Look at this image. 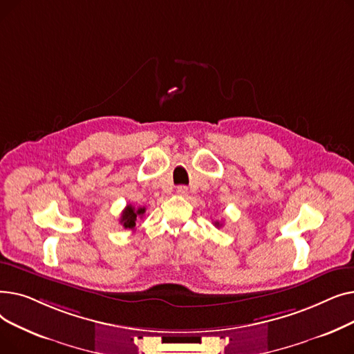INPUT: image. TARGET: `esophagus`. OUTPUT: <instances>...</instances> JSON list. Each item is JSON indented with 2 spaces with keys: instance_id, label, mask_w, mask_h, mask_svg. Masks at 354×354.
Instances as JSON below:
<instances>
[{
  "instance_id": "esophagus-1",
  "label": "esophagus",
  "mask_w": 354,
  "mask_h": 354,
  "mask_svg": "<svg viewBox=\"0 0 354 354\" xmlns=\"http://www.w3.org/2000/svg\"><path fill=\"white\" fill-rule=\"evenodd\" d=\"M176 194L180 196H187L189 194V189L187 187H183V185H180V187L176 188Z\"/></svg>"
}]
</instances>
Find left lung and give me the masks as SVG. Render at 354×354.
I'll use <instances>...</instances> for the list:
<instances>
[{
	"label": "left lung",
	"instance_id": "obj_1",
	"mask_svg": "<svg viewBox=\"0 0 354 354\" xmlns=\"http://www.w3.org/2000/svg\"><path fill=\"white\" fill-rule=\"evenodd\" d=\"M214 225H215L216 228H221V227H222V222H219V221H215V222H214Z\"/></svg>",
	"mask_w": 354,
	"mask_h": 354
}]
</instances>
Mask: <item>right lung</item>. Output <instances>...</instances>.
I'll return each mask as SVG.
<instances>
[{"instance_id": "obj_1", "label": "right lung", "mask_w": 354, "mask_h": 354, "mask_svg": "<svg viewBox=\"0 0 354 354\" xmlns=\"http://www.w3.org/2000/svg\"><path fill=\"white\" fill-rule=\"evenodd\" d=\"M146 212V208H135L132 205H127L120 216V224L126 228V230H135L136 227V221L138 218H142L143 214Z\"/></svg>"}]
</instances>
